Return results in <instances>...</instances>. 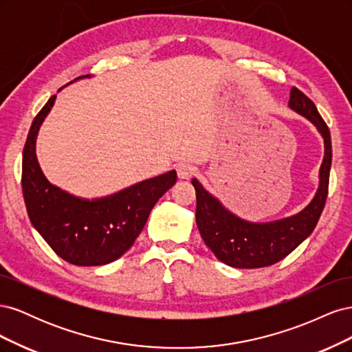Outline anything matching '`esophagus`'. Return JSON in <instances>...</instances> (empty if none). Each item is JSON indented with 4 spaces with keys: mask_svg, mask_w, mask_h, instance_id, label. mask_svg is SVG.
<instances>
[{
    "mask_svg": "<svg viewBox=\"0 0 352 352\" xmlns=\"http://www.w3.org/2000/svg\"><path fill=\"white\" fill-rule=\"evenodd\" d=\"M176 170H177V176L180 179H190L195 173V167L189 163H179L176 166Z\"/></svg>",
    "mask_w": 352,
    "mask_h": 352,
    "instance_id": "esophagus-1",
    "label": "esophagus"
}]
</instances>
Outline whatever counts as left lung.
<instances>
[{
	"mask_svg": "<svg viewBox=\"0 0 352 352\" xmlns=\"http://www.w3.org/2000/svg\"><path fill=\"white\" fill-rule=\"evenodd\" d=\"M287 107L313 123L324 142L323 162L318 170V188L313 199L301 211L272 221L245 220L223 206L197 177L192 179L197 190L195 220L201 238L216 257L230 267L258 269L280 261L311 235L324 208L332 164L329 127L314 102L300 89L292 88Z\"/></svg>",
	"mask_w": 352,
	"mask_h": 352,
	"instance_id": "obj_1",
	"label": "left lung"
}]
</instances>
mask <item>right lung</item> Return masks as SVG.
<instances>
[{"label": "right lung", "instance_id": "right-lung-1", "mask_svg": "<svg viewBox=\"0 0 352 352\" xmlns=\"http://www.w3.org/2000/svg\"><path fill=\"white\" fill-rule=\"evenodd\" d=\"M83 78L91 74L74 80ZM56 98L57 95H52L38 113L25 144L22 188L28 214L39 235L63 260L83 267L109 264L132 247L155 202L176 184V170L91 199L51 184L38 162L36 138Z\"/></svg>", "mask_w": 352, "mask_h": 352}]
</instances>
